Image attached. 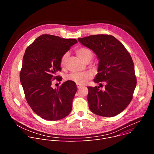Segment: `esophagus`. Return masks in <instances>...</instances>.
Wrapping results in <instances>:
<instances>
[{
    "mask_svg": "<svg viewBox=\"0 0 154 154\" xmlns=\"http://www.w3.org/2000/svg\"><path fill=\"white\" fill-rule=\"evenodd\" d=\"M77 87L78 89H80V88L82 87V85H79V84H77Z\"/></svg>",
    "mask_w": 154,
    "mask_h": 154,
    "instance_id": "1",
    "label": "esophagus"
}]
</instances>
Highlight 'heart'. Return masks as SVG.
<instances>
[{
	"label": "heart",
	"mask_w": 154,
	"mask_h": 154,
	"mask_svg": "<svg viewBox=\"0 0 154 154\" xmlns=\"http://www.w3.org/2000/svg\"><path fill=\"white\" fill-rule=\"evenodd\" d=\"M75 52L78 57L83 61L87 60H91L93 57L92 51L87 48L82 47L77 49ZM69 56L68 52H65L63 54L60 59V66L61 67H64L66 63L68 57ZM92 75L89 72H72L66 77V79L68 80H71L75 82L77 84L83 85L85 84L88 80L91 79Z\"/></svg>",
	"instance_id": "1"
}]
</instances>
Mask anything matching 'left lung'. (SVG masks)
<instances>
[{
	"label": "left lung",
	"instance_id": "obj_1",
	"mask_svg": "<svg viewBox=\"0 0 154 154\" xmlns=\"http://www.w3.org/2000/svg\"><path fill=\"white\" fill-rule=\"evenodd\" d=\"M79 41L91 49L99 62L94 82H103L105 90L89 86L88 101L90 110L103 117H113L128 105L137 85L134 61L124 46L115 37L108 35L79 38Z\"/></svg>",
	"mask_w": 154,
	"mask_h": 154
}]
</instances>
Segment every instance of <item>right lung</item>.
Masks as SVG:
<instances>
[{"label": "right lung", "mask_w": 154, "mask_h": 154, "mask_svg": "<svg viewBox=\"0 0 154 154\" xmlns=\"http://www.w3.org/2000/svg\"><path fill=\"white\" fill-rule=\"evenodd\" d=\"M77 42L75 39L45 34L38 37L26 50L20 80L27 103L44 119L60 120L72 110L76 84L68 80L55 89L52 84L55 79L61 80L55 75L61 71V57Z\"/></svg>", "instance_id": "right-lung-1"}]
</instances>
